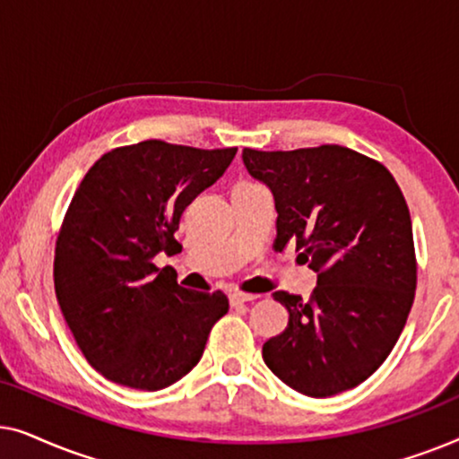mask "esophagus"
I'll list each match as a JSON object with an SVG mask.
<instances>
[{
    "instance_id": "1",
    "label": "esophagus",
    "mask_w": 459,
    "mask_h": 459,
    "mask_svg": "<svg viewBox=\"0 0 459 459\" xmlns=\"http://www.w3.org/2000/svg\"><path fill=\"white\" fill-rule=\"evenodd\" d=\"M256 299H261L259 294H247V292H234L230 294V303L231 305H244V303H255Z\"/></svg>"
}]
</instances>
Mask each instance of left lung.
Wrapping results in <instances>:
<instances>
[{
	"instance_id": "1",
	"label": "left lung",
	"mask_w": 459,
	"mask_h": 459,
	"mask_svg": "<svg viewBox=\"0 0 459 459\" xmlns=\"http://www.w3.org/2000/svg\"><path fill=\"white\" fill-rule=\"evenodd\" d=\"M242 160L273 194L275 250L294 244L317 273L309 299L284 290L281 334L263 361L307 397H332L368 380L391 355L418 281L411 217L382 162L325 143L288 152L244 148Z\"/></svg>"
}]
</instances>
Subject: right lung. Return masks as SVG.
<instances>
[{"label":"right lung","mask_w":459,"mask_h":459,"mask_svg":"<svg viewBox=\"0 0 459 459\" xmlns=\"http://www.w3.org/2000/svg\"><path fill=\"white\" fill-rule=\"evenodd\" d=\"M236 152L146 140L110 150L85 173L56 240L54 288L74 342L104 378L160 391L203 357L228 297L187 290L154 256L178 253L181 212Z\"/></svg>","instance_id":"1"}]
</instances>
